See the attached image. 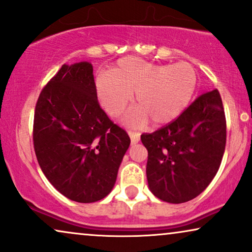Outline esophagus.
Wrapping results in <instances>:
<instances>
[{"label": "esophagus", "instance_id": "esophagus-1", "mask_svg": "<svg viewBox=\"0 0 252 252\" xmlns=\"http://www.w3.org/2000/svg\"><path fill=\"white\" fill-rule=\"evenodd\" d=\"M128 135L129 138H131L132 144H136V142H139V140H140V134H139L138 132L128 131Z\"/></svg>", "mask_w": 252, "mask_h": 252}]
</instances>
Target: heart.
<instances>
[{
  "label": "heart",
  "instance_id": "1",
  "mask_svg": "<svg viewBox=\"0 0 252 252\" xmlns=\"http://www.w3.org/2000/svg\"><path fill=\"white\" fill-rule=\"evenodd\" d=\"M95 85L108 116H119L134 93L138 108L127 116V123L141 124L150 118L154 125H163L189 106L197 88V73L185 62L155 64L126 57L112 67L110 77H99Z\"/></svg>",
  "mask_w": 252,
  "mask_h": 252
}]
</instances>
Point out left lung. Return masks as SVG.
I'll use <instances>...</instances> for the list:
<instances>
[{
  "label": "left lung",
  "mask_w": 252,
  "mask_h": 252,
  "mask_svg": "<svg viewBox=\"0 0 252 252\" xmlns=\"http://www.w3.org/2000/svg\"><path fill=\"white\" fill-rule=\"evenodd\" d=\"M147 148L148 187L168 203L190 201L206 189L221 166L226 120L219 90L202 93L178 118L141 134Z\"/></svg>",
  "instance_id": "1"
}]
</instances>
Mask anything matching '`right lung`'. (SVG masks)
Instances as JSON below:
<instances>
[{"label":"right lung","instance_id":"obj_1","mask_svg":"<svg viewBox=\"0 0 252 252\" xmlns=\"http://www.w3.org/2000/svg\"><path fill=\"white\" fill-rule=\"evenodd\" d=\"M33 148L40 169L61 194L80 203L110 194L131 144L99 105L93 67L63 65L37 99Z\"/></svg>","mask_w":252,"mask_h":252}]
</instances>
